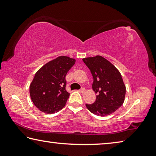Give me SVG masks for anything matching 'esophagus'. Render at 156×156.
<instances>
[{
  "instance_id": "1",
  "label": "esophagus",
  "mask_w": 156,
  "mask_h": 156,
  "mask_svg": "<svg viewBox=\"0 0 156 156\" xmlns=\"http://www.w3.org/2000/svg\"><path fill=\"white\" fill-rule=\"evenodd\" d=\"M80 91L81 92V93H83V92L85 91V89H84V87H82V88L80 89Z\"/></svg>"
}]
</instances>
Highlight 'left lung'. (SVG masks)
<instances>
[{
  "label": "left lung",
  "mask_w": 156,
  "mask_h": 156,
  "mask_svg": "<svg viewBox=\"0 0 156 156\" xmlns=\"http://www.w3.org/2000/svg\"><path fill=\"white\" fill-rule=\"evenodd\" d=\"M92 74V88L97 94L93 104H86L89 112L98 116L112 114L122 106L126 87L117 69L100 56L83 59Z\"/></svg>",
  "instance_id": "obj_1"
}]
</instances>
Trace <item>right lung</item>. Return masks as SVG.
Here are the masks:
<instances>
[{"label": "right lung", "instance_id": "add662e5", "mask_svg": "<svg viewBox=\"0 0 156 156\" xmlns=\"http://www.w3.org/2000/svg\"><path fill=\"white\" fill-rule=\"evenodd\" d=\"M75 62L67 56H59L36 72L30 93L33 103L41 112L52 114L65 106L70 95L65 89V77Z\"/></svg>", "mask_w": 156, "mask_h": 156}]
</instances>
